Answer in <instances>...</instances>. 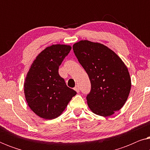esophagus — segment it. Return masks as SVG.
<instances>
[{"label":"esophagus","instance_id":"esophagus-1","mask_svg":"<svg viewBox=\"0 0 150 150\" xmlns=\"http://www.w3.org/2000/svg\"><path fill=\"white\" fill-rule=\"evenodd\" d=\"M74 90L77 92V93H79V92H80V89H79V86H76V87H74Z\"/></svg>","mask_w":150,"mask_h":150}]
</instances>
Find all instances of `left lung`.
<instances>
[{
	"instance_id": "left-lung-1",
	"label": "left lung",
	"mask_w": 150,
	"mask_h": 150,
	"mask_svg": "<svg viewBox=\"0 0 150 150\" xmlns=\"http://www.w3.org/2000/svg\"><path fill=\"white\" fill-rule=\"evenodd\" d=\"M73 50L91 82L87 96L90 110L102 117L120 110L131 89L130 74L123 61L107 46L88 40L75 43Z\"/></svg>"
}]
</instances>
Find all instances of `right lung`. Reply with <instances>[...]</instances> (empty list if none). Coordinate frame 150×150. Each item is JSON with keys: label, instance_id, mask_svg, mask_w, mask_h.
I'll return each instance as SVG.
<instances>
[{"label": "right lung", "instance_id": "1", "mask_svg": "<svg viewBox=\"0 0 150 150\" xmlns=\"http://www.w3.org/2000/svg\"><path fill=\"white\" fill-rule=\"evenodd\" d=\"M71 49L64 44L47 47L36 57L26 74L24 84L26 102L37 115L45 120L61 115L76 94L59 74V67Z\"/></svg>", "mask_w": 150, "mask_h": 150}]
</instances>
